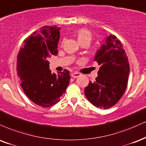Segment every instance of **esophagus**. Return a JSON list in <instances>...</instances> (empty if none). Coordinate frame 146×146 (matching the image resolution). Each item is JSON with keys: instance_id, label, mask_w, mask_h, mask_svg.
<instances>
[{"instance_id": "esophagus-1", "label": "esophagus", "mask_w": 146, "mask_h": 146, "mask_svg": "<svg viewBox=\"0 0 146 146\" xmlns=\"http://www.w3.org/2000/svg\"><path fill=\"white\" fill-rule=\"evenodd\" d=\"M80 76V74L78 72H74L72 74H71V76L73 77V78H78V77H79Z\"/></svg>"}]
</instances>
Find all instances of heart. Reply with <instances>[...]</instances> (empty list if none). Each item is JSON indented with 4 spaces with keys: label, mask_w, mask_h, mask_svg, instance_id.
Listing matches in <instances>:
<instances>
[{
    "label": "heart",
    "mask_w": 146,
    "mask_h": 146,
    "mask_svg": "<svg viewBox=\"0 0 146 146\" xmlns=\"http://www.w3.org/2000/svg\"><path fill=\"white\" fill-rule=\"evenodd\" d=\"M77 38L80 44L85 42L90 43L92 39V34L87 29H82L77 32Z\"/></svg>",
    "instance_id": "heart-1"
}]
</instances>
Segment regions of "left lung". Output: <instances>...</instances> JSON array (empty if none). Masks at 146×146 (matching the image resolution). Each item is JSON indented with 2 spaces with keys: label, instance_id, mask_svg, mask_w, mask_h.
Wrapping results in <instances>:
<instances>
[{
  "label": "left lung",
  "instance_id": "1",
  "mask_svg": "<svg viewBox=\"0 0 146 146\" xmlns=\"http://www.w3.org/2000/svg\"><path fill=\"white\" fill-rule=\"evenodd\" d=\"M94 61L100 66L94 82L90 81L84 93L93 105L109 109L120 100L127 87L130 67L121 42L114 35L106 38L98 50Z\"/></svg>",
  "mask_w": 146,
  "mask_h": 146
}]
</instances>
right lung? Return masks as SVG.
<instances>
[{
    "mask_svg": "<svg viewBox=\"0 0 146 146\" xmlns=\"http://www.w3.org/2000/svg\"><path fill=\"white\" fill-rule=\"evenodd\" d=\"M60 28L46 26L24 41L17 57V72L22 90L32 102L49 107L60 100L70 80V72L51 73L48 58L58 53Z\"/></svg>",
    "mask_w": 146,
    "mask_h": 146,
    "instance_id": "add662e5",
    "label": "right lung"
}]
</instances>
